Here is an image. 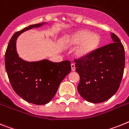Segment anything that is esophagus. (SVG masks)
<instances>
[{
	"label": "esophagus",
	"mask_w": 129,
	"mask_h": 129,
	"mask_svg": "<svg viewBox=\"0 0 129 129\" xmlns=\"http://www.w3.org/2000/svg\"><path fill=\"white\" fill-rule=\"evenodd\" d=\"M71 70H72V71H75L76 68H75V63H71Z\"/></svg>",
	"instance_id": "34e87169"
}]
</instances>
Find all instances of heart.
I'll return each instance as SVG.
<instances>
[{"instance_id": "1", "label": "heart", "mask_w": 129, "mask_h": 129, "mask_svg": "<svg viewBox=\"0 0 129 129\" xmlns=\"http://www.w3.org/2000/svg\"><path fill=\"white\" fill-rule=\"evenodd\" d=\"M100 36L91 33L89 30H80L74 32L68 38L67 41L71 45H77L75 55L78 58H84L89 55L97 48L100 43Z\"/></svg>"}]
</instances>
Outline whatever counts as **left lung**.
Returning a JSON list of instances; mask_svg holds the SVG:
<instances>
[{
  "instance_id": "1",
  "label": "left lung",
  "mask_w": 129,
  "mask_h": 129,
  "mask_svg": "<svg viewBox=\"0 0 129 129\" xmlns=\"http://www.w3.org/2000/svg\"><path fill=\"white\" fill-rule=\"evenodd\" d=\"M111 38L113 43L74 60L76 71L80 75L78 91L90 103L108 100L117 92L123 78L125 49L115 34H111Z\"/></svg>"
}]
</instances>
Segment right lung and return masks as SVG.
I'll return each instance as SVG.
<instances>
[{
  "instance_id": "add662e5",
  "label": "right lung",
  "mask_w": 129,
  "mask_h": 129,
  "mask_svg": "<svg viewBox=\"0 0 129 129\" xmlns=\"http://www.w3.org/2000/svg\"><path fill=\"white\" fill-rule=\"evenodd\" d=\"M45 23L32 24L15 32L5 53V67L9 80L15 92L26 101L37 105H45L55 95L63 78L71 70V61L52 62L23 60L16 51V40L23 32L40 27Z\"/></svg>"
}]
</instances>
